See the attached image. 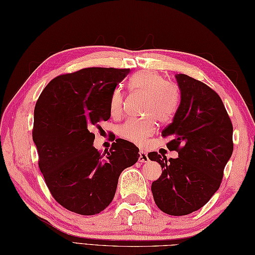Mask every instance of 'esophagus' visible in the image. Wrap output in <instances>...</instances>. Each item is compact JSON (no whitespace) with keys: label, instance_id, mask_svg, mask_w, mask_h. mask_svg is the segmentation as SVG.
Returning a JSON list of instances; mask_svg holds the SVG:
<instances>
[{"label":"esophagus","instance_id":"1","mask_svg":"<svg viewBox=\"0 0 255 255\" xmlns=\"http://www.w3.org/2000/svg\"><path fill=\"white\" fill-rule=\"evenodd\" d=\"M149 156H147L146 153L144 151H140L139 152V162L141 163H147L149 162Z\"/></svg>","mask_w":255,"mask_h":255}]
</instances>
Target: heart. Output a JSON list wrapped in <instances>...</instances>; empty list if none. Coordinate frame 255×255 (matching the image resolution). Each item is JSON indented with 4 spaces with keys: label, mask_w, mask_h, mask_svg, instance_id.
I'll use <instances>...</instances> for the list:
<instances>
[{
    "label": "heart",
    "mask_w": 255,
    "mask_h": 255,
    "mask_svg": "<svg viewBox=\"0 0 255 255\" xmlns=\"http://www.w3.org/2000/svg\"><path fill=\"white\" fill-rule=\"evenodd\" d=\"M130 87L133 90L144 92L149 97L146 104V113L154 114L158 121H167L175 114L178 106V94L175 89L166 84L161 75L143 70L135 74L130 80ZM124 94L121 89H115L110 100L112 115H120L123 110ZM154 116L143 120H129L120 127V135L134 144H143L146 139L154 133L156 121Z\"/></svg>",
    "instance_id": "obj_1"
}]
</instances>
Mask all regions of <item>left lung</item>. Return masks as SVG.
Listing matches in <instances>:
<instances>
[{
	"instance_id": "1",
	"label": "left lung",
	"mask_w": 255,
	"mask_h": 255,
	"mask_svg": "<svg viewBox=\"0 0 255 255\" xmlns=\"http://www.w3.org/2000/svg\"><path fill=\"white\" fill-rule=\"evenodd\" d=\"M175 78L180 104L162 135L170 139L167 147L178 157L167 161L156 152L147 156L163 169L151 187L155 204L168 215L181 216L202 208L218 190L234 143L233 124L220 96L185 74Z\"/></svg>"
}]
</instances>
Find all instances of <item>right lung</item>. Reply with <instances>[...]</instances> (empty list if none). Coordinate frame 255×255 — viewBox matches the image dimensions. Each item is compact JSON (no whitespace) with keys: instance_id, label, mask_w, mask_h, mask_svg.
Here are the masks:
<instances>
[{"instance_id":"add662e5","label":"right lung","mask_w":255,"mask_h":255,"mask_svg":"<svg viewBox=\"0 0 255 255\" xmlns=\"http://www.w3.org/2000/svg\"><path fill=\"white\" fill-rule=\"evenodd\" d=\"M130 69L90 67L51 80L34 108L32 139L39 168L58 203L96 215L113 200L122 171L139 158L131 142L116 139L101 155L91 129L111 117L110 100Z\"/></svg>"}]
</instances>
